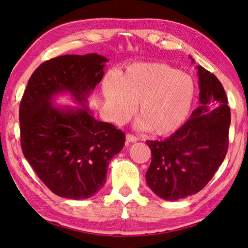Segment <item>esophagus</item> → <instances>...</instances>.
<instances>
[{
	"mask_svg": "<svg viewBox=\"0 0 248 248\" xmlns=\"http://www.w3.org/2000/svg\"><path fill=\"white\" fill-rule=\"evenodd\" d=\"M138 140V138H137V137H135V136H132V135H127L125 136V141H127V142H136V141Z\"/></svg>",
	"mask_w": 248,
	"mask_h": 248,
	"instance_id": "1",
	"label": "esophagus"
}]
</instances>
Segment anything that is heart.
I'll use <instances>...</instances> for the list:
<instances>
[{
    "mask_svg": "<svg viewBox=\"0 0 248 248\" xmlns=\"http://www.w3.org/2000/svg\"><path fill=\"white\" fill-rule=\"evenodd\" d=\"M103 93L109 115L117 124L130 118L139 104L138 125L158 136L182 127L193 105L195 87L188 75L164 62H137L120 77L108 75Z\"/></svg>",
    "mask_w": 248,
    "mask_h": 248,
    "instance_id": "b5f03b06",
    "label": "heart"
}]
</instances>
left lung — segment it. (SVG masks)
I'll list each match as a JSON object with an SVG mask.
<instances>
[{
  "mask_svg": "<svg viewBox=\"0 0 248 248\" xmlns=\"http://www.w3.org/2000/svg\"><path fill=\"white\" fill-rule=\"evenodd\" d=\"M196 69L199 107L171 137L147 141L152 158L145 180L167 201L201 191L222 164L229 148L231 111L225 90L213 74L200 65Z\"/></svg>",
  "mask_w": 248,
  "mask_h": 248,
  "instance_id": "8db88e82",
  "label": "left lung"
}]
</instances>
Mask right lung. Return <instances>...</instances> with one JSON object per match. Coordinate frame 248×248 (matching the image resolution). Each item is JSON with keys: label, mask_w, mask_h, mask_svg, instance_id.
Returning a JSON list of instances; mask_svg holds the SVG:
<instances>
[{"label": "right lung", "mask_w": 248, "mask_h": 248, "mask_svg": "<svg viewBox=\"0 0 248 248\" xmlns=\"http://www.w3.org/2000/svg\"><path fill=\"white\" fill-rule=\"evenodd\" d=\"M107 62L96 53L53 58L35 70L23 95V153L43 183L62 198L95 195L105 186L110 161L124 148V132L95 119L88 108ZM62 93L81 107L55 105L54 98Z\"/></svg>", "instance_id": "1"}]
</instances>
